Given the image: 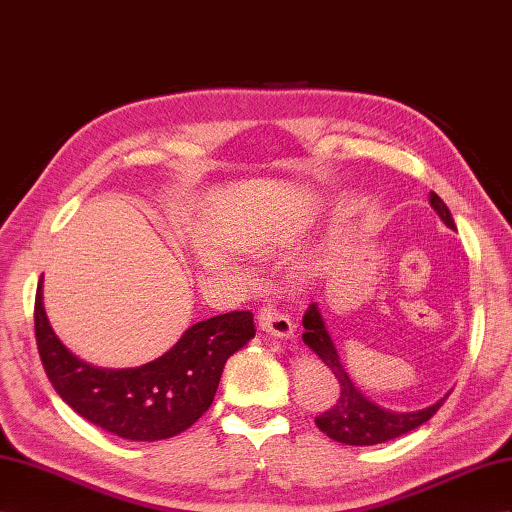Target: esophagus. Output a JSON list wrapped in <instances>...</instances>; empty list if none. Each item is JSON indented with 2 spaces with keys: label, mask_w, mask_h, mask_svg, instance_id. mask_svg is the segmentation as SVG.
Wrapping results in <instances>:
<instances>
[{
  "label": "esophagus",
  "mask_w": 512,
  "mask_h": 512,
  "mask_svg": "<svg viewBox=\"0 0 512 512\" xmlns=\"http://www.w3.org/2000/svg\"><path fill=\"white\" fill-rule=\"evenodd\" d=\"M258 327L278 338H290L295 334V323L290 321V316L275 308L273 303L258 312Z\"/></svg>",
  "instance_id": "esophagus-1"
}]
</instances>
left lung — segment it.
I'll list each match as a JSON object with an SVG mask.
<instances>
[{
    "label": "left lung",
    "mask_w": 512,
    "mask_h": 512,
    "mask_svg": "<svg viewBox=\"0 0 512 512\" xmlns=\"http://www.w3.org/2000/svg\"><path fill=\"white\" fill-rule=\"evenodd\" d=\"M431 206L441 217V222H444L450 230H457L454 219L450 215V209L435 191H431ZM303 327H306V331H303L301 336L303 342H306L308 347L323 359L325 366L334 372L340 383V398L336 400V405L329 411L321 413L319 418H314L316 426H319L327 437L340 441V444L375 446V444H383V441L405 435L413 431V428H418L420 424L431 420L435 416V411L444 405V400L450 394L448 392L431 407L418 409V411H390L385 407H379L377 403H372L368 396L359 392V388H355L349 372L344 370L340 355L334 347V342H331V336L325 329V321L316 303H310L306 314H303Z\"/></svg>",
    "instance_id": "8db88e82"
}]
</instances>
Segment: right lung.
Here are the masks:
<instances>
[{
    "label": "right lung",
    "instance_id": "right-lung-1",
    "mask_svg": "<svg viewBox=\"0 0 512 512\" xmlns=\"http://www.w3.org/2000/svg\"><path fill=\"white\" fill-rule=\"evenodd\" d=\"M34 327L40 362L64 403L103 431L131 441L187 431L211 407L228 357L256 334L254 314L234 310L191 325L168 353L144 366L96 368L55 336L40 284Z\"/></svg>",
    "mask_w": 512,
    "mask_h": 512
}]
</instances>
